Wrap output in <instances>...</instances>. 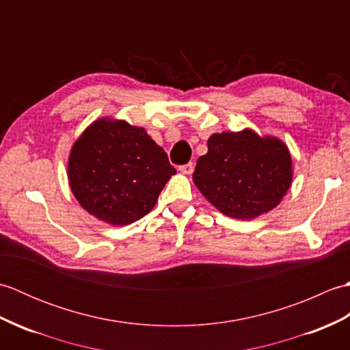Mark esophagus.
I'll use <instances>...</instances> for the list:
<instances>
[{
	"label": "esophagus",
	"mask_w": 350,
	"mask_h": 350,
	"mask_svg": "<svg viewBox=\"0 0 350 350\" xmlns=\"http://www.w3.org/2000/svg\"><path fill=\"white\" fill-rule=\"evenodd\" d=\"M179 170L182 171L183 174H192V171H194V163H192V162L185 163V165L179 167Z\"/></svg>",
	"instance_id": "1"
}]
</instances>
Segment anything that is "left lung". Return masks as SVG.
Wrapping results in <instances>:
<instances>
[{"instance_id": "left-lung-1", "label": "left lung", "mask_w": 350, "mask_h": 350, "mask_svg": "<svg viewBox=\"0 0 350 350\" xmlns=\"http://www.w3.org/2000/svg\"><path fill=\"white\" fill-rule=\"evenodd\" d=\"M292 176V158L281 139L245 129L213 133L192 179L219 212L252 219L280 204Z\"/></svg>"}]
</instances>
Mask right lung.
I'll return each instance as SVG.
<instances>
[{"instance_id": "add662e5", "label": "right lung", "mask_w": 350, "mask_h": 350, "mask_svg": "<svg viewBox=\"0 0 350 350\" xmlns=\"http://www.w3.org/2000/svg\"><path fill=\"white\" fill-rule=\"evenodd\" d=\"M68 171L79 204L113 226L143 218L176 174L167 153L144 128L109 118L96 120L77 139Z\"/></svg>"}]
</instances>
